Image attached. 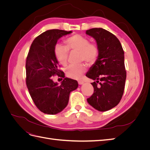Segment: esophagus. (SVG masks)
Listing matches in <instances>:
<instances>
[{
    "instance_id": "esophagus-1",
    "label": "esophagus",
    "mask_w": 150,
    "mask_h": 150,
    "mask_svg": "<svg viewBox=\"0 0 150 150\" xmlns=\"http://www.w3.org/2000/svg\"><path fill=\"white\" fill-rule=\"evenodd\" d=\"M83 83H84V81H83V80H79V81H78V84H79V85L83 84Z\"/></svg>"
}]
</instances>
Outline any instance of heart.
Instances as JSON below:
<instances>
[{
	"label": "heart",
	"instance_id": "obj_1",
	"mask_svg": "<svg viewBox=\"0 0 150 150\" xmlns=\"http://www.w3.org/2000/svg\"><path fill=\"white\" fill-rule=\"evenodd\" d=\"M66 46L57 44L54 47V55L61 64L65 66L69 57V51L78 52L79 59L89 63L96 61L99 56V48L96 44L89 42L87 38L80 34H75L65 40ZM86 70L83 63L71 64L66 68V75L72 79H79Z\"/></svg>",
	"mask_w": 150,
	"mask_h": 150
}]
</instances>
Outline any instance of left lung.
Segmentation results:
<instances>
[{"label":"left lung","instance_id":"left-lung-1","mask_svg":"<svg viewBox=\"0 0 150 150\" xmlns=\"http://www.w3.org/2000/svg\"><path fill=\"white\" fill-rule=\"evenodd\" d=\"M86 34L96 40L99 56L86 76L92 79L94 93L87 99L88 103L99 111L117 106L124 93L126 71L124 51L116 36L102 28L87 30ZM100 83V85L97 86Z\"/></svg>","mask_w":150,"mask_h":150}]
</instances>
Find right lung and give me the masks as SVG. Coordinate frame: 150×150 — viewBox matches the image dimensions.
Returning a JSON list of instances; mask_svg holds the SVG:
<instances>
[{
  "mask_svg": "<svg viewBox=\"0 0 150 150\" xmlns=\"http://www.w3.org/2000/svg\"><path fill=\"white\" fill-rule=\"evenodd\" d=\"M71 33L59 29L44 32L33 40L26 59L27 87L35 105L45 114L62 111L69 102L70 93L78 87L74 79L65 78L61 85L52 79V76L64 74L58 69L54 47L59 39Z\"/></svg>",
  "mask_w": 150,
  "mask_h": 150,
  "instance_id": "obj_1",
  "label": "right lung"
}]
</instances>
